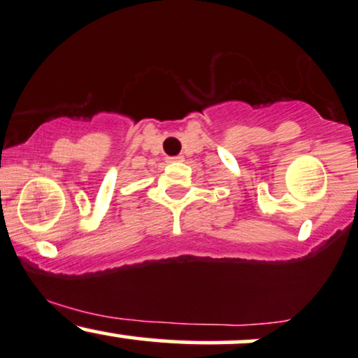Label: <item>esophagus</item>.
<instances>
[{"mask_svg":"<svg viewBox=\"0 0 358 358\" xmlns=\"http://www.w3.org/2000/svg\"><path fill=\"white\" fill-rule=\"evenodd\" d=\"M182 155H171V157H167V162H182Z\"/></svg>","mask_w":358,"mask_h":358,"instance_id":"1","label":"esophagus"}]
</instances>
